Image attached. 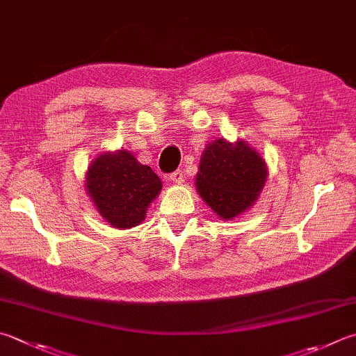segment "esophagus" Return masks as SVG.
<instances>
[{"mask_svg":"<svg viewBox=\"0 0 356 356\" xmlns=\"http://www.w3.org/2000/svg\"><path fill=\"white\" fill-rule=\"evenodd\" d=\"M169 179H170V181H173V183H175V184H181V183H183V181H184V175H183V172H181V170H177V172L170 173Z\"/></svg>","mask_w":356,"mask_h":356,"instance_id":"esophagus-1","label":"esophagus"}]
</instances>
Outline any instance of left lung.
<instances>
[{"label": "left lung", "mask_w": 356, "mask_h": 356, "mask_svg": "<svg viewBox=\"0 0 356 356\" xmlns=\"http://www.w3.org/2000/svg\"><path fill=\"white\" fill-rule=\"evenodd\" d=\"M268 169L257 150L238 139L212 140L201 155L195 186L220 218L232 220L250 209L265 186Z\"/></svg>", "instance_id": "obj_1"}]
</instances>
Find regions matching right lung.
<instances>
[{"mask_svg": "<svg viewBox=\"0 0 356 356\" xmlns=\"http://www.w3.org/2000/svg\"><path fill=\"white\" fill-rule=\"evenodd\" d=\"M85 183L100 216L118 229L143 223L163 187L156 173L127 150L100 153L90 164Z\"/></svg>", "mask_w": 356, "mask_h": 356, "instance_id": "obj_1", "label": "right lung"}]
</instances>
